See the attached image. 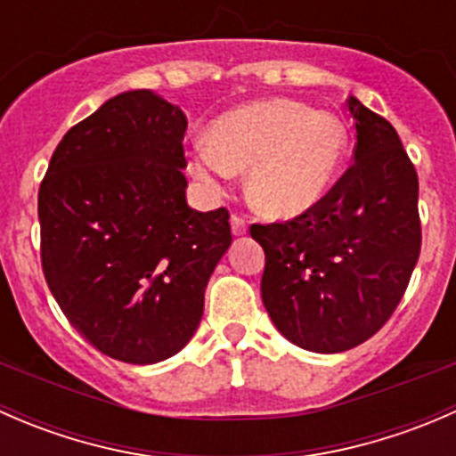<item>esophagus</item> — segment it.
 Masks as SVG:
<instances>
[{
  "instance_id": "obj_1",
  "label": "esophagus",
  "mask_w": 456,
  "mask_h": 456,
  "mask_svg": "<svg viewBox=\"0 0 456 456\" xmlns=\"http://www.w3.org/2000/svg\"><path fill=\"white\" fill-rule=\"evenodd\" d=\"M232 232H233V236H245V233H247V220L242 218V216H238V214L232 216Z\"/></svg>"
}]
</instances>
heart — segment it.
I'll return each mask as SVG.
<instances>
[{
  "label": "heart",
  "instance_id": "b5f03b06",
  "mask_svg": "<svg viewBox=\"0 0 456 456\" xmlns=\"http://www.w3.org/2000/svg\"><path fill=\"white\" fill-rule=\"evenodd\" d=\"M211 141L191 150V172L218 187L249 169V196L269 218L305 216L324 200L342 169L348 134L324 110L266 99L229 110L211 123Z\"/></svg>",
  "mask_w": 456,
  "mask_h": 456
}]
</instances>
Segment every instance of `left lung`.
Returning a JSON list of instances; mask_svg holds the SVG:
<instances>
[{
    "instance_id": "8db88e82",
    "label": "left lung",
    "mask_w": 456,
    "mask_h": 456,
    "mask_svg": "<svg viewBox=\"0 0 456 456\" xmlns=\"http://www.w3.org/2000/svg\"><path fill=\"white\" fill-rule=\"evenodd\" d=\"M346 103L357 132L351 167L305 216L251 224L266 256V314L314 353L372 338L402 302L421 251L415 165L384 117L355 96Z\"/></svg>"
}]
</instances>
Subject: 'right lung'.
<instances>
[{
	"label": "right lung",
	"mask_w": 456,
	"mask_h": 456,
	"mask_svg": "<svg viewBox=\"0 0 456 456\" xmlns=\"http://www.w3.org/2000/svg\"><path fill=\"white\" fill-rule=\"evenodd\" d=\"M185 132L176 105L123 92L66 132L39 187L45 282L87 342L127 364L190 342L232 245L224 207L187 205Z\"/></svg>",
	"instance_id": "add662e5"
}]
</instances>
